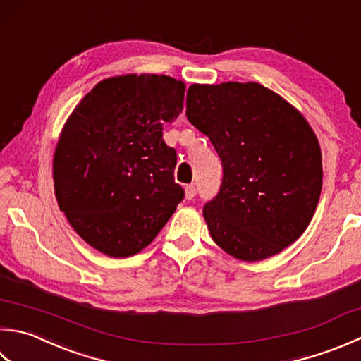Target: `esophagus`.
I'll use <instances>...</instances> for the list:
<instances>
[{"label": "esophagus", "instance_id": "obj_1", "mask_svg": "<svg viewBox=\"0 0 361 361\" xmlns=\"http://www.w3.org/2000/svg\"><path fill=\"white\" fill-rule=\"evenodd\" d=\"M195 194H197V189H195L194 185H189V186L185 188V195H186L188 200H192L194 197H195Z\"/></svg>", "mask_w": 361, "mask_h": 361}]
</instances>
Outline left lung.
<instances>
[{
    "instance_id": "8db88e82",
    "label": "left lung",
    "mask_w": 361,
    "mask_h": 361,
    "mask_svg": "<svg viewBox=\"0 0 361 361\" xmlns=\"http://www.w3.org/2000/svg\"><path fill=\"white\" fill-rule=\"evenodd\" d=\"M186 116L222 161L216 199L203 208L213 241L228 255H277L312 222L322 189L321 147L283 97L258 82L192 84Z\"/></svg>"
}]
</instances>
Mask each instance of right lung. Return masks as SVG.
Instances as JSON below:
<instances>
[{
  "instance_id": "1",
  "label": "right lung",
  "mask_w": 361,
  "mask_h": 361,
  "mask_svg": "<svg viewBox=\"0 0 361 361\" xmlns=\"http://www.w3.org/2000/svg\"><path fill=\"white\" fill-rule=\"evenodd\" d=\"M186 86L166 75L106 78L78 103L53 157L54 194L73 230L112 258L136 255L175 213L185 190L162 126Z\"/></svg>"
}]
</instances>
